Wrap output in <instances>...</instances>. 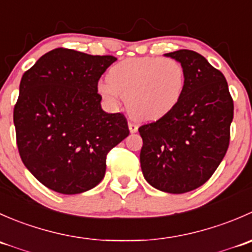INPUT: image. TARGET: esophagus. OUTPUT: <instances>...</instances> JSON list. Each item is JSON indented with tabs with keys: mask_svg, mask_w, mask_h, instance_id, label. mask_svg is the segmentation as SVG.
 <instances>
[{
	"mask_svg": "<svg viewBox=\"0 0 252 252\" xmlns=\"http://www.w3.org/2000/svg\"><path fill=\"white\" fill-rule=\"evenodd\" d=\"M129 130H130V133H136L138 131V126L133 123V122H129Z\"/></svg>",
	"mask_w": 252,
	"mask_h": 252,
	"instance_id": "obj_1",
	"label": "esophagus"
}]
</instances>
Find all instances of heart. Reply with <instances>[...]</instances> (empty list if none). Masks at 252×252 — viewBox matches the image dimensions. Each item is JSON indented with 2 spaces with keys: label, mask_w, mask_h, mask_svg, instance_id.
<instances>
[{
  "label": "heart",
  "mask_w": 252,
  "mask_h": 252,
  "mask_svg": "<svg viewBox=\"0 0 252 252\" xmlns=\"http://www.w3.org/2000/svg\"><path fill=\"white\" fill-rule=\"evenodd\" d=\"M184 86L185 72L179 61L145 56L113 65L97 90L112 107H117L122 97L126 98V107L136 119L156 121L177 106Z\"/></svg>",
  "instance_id": "b5f03b06"
}]
</instances>
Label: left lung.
I'll return each instance as SVG.
<instances>
[{
  "label": "left lung",
  "mask_w": 252,
  "mask_h": 252,
  "mask_svg": "<svg viewBox=\"0 0 252 252\" xmlns=\"http://www.w3.org/2000/svg\"><path fill=\"white\" fill-rule=\"evenodd\" d=\"M182 63L185 86L177 106L139 128L141 171L154 188L171 194L205 184L225 156L234 103L224 75L200 53H166Z\"/></svg>",
  "instance_id": "obj_1"
}]
</instances>
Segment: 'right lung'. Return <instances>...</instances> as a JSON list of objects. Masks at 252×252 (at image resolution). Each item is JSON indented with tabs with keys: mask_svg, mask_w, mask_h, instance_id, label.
I'll list each match as a JSON object with an SVG mask.
<instances>
[{
	"mask_svg": "<svg viewBox=\"0 0 252 252\" xmlns=\"http://www.w3.org/2000/svg\"><path fill=\"white\" fill-rule=\"evenodd\" d=\"M116 61L60 47L23 74L13 111L18 151L48 189L73 195L95 188L107 154L129 135L124 114L106 113L97 93Z\"/></svg>",
	"mask_w": 252,
	"mask_h": 252,
	"instance_id": "obj_1",
	"label": "right lung"
}]
</instances>
